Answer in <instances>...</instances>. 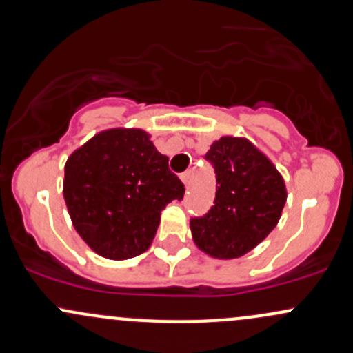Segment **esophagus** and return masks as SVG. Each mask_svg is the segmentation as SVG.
<instances>
[{
    "label": "esophagus",
    "instance_id": "obj_1",
    "mask_svg": "<svg viewBox=\"0 0 353 353\" xmlns=\"http://www.w3.org/2000/svg\"><path fill=\"white\" fill-rule=\"evenodd\" d=\"M181 181L184 183V186H189V183H191V170H186V172L181 174Z\"/></svg>",
    "mask_w": 353,
    "mask_h": 353
}]
</instances>
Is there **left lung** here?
<instances>
[{
  "instance_id": "left-lung-1",
  "label": "left lung",
  "mask_w": 353,
  "mask_h": 353,
  "mask_svg": "<svg viewBox=\"0 0 353 353\" xmlns=\"http://www.w3.org/2000/svg\"><path fill=\"white\" fill-rule=\"evenodd\" d=\"M216 174L214 205L191 218L196 245L216 259H236L276 228L285 205L284 179L247 139L221 137L205 155Z\"/></svg>"
}]
</instances>
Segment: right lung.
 <instances>
[{
	"label": "right lung",
	"mask_w": 353,
	"mask_h": 353,
	"mask_svg": "<svg viewBox=\"0 0 353 353\" xmlns=\"http://www.w3.org/2000/svg\"><path fill=\"white\" fill-rule=\"evenodd\" d=\"M183 196L184 184L143 130H106L65 162L64 199L74 228L96 254L111 261L143 254L161 211Z\"/></svg>",
	"instance_id": "right-lung-1"
}]
</instances>
